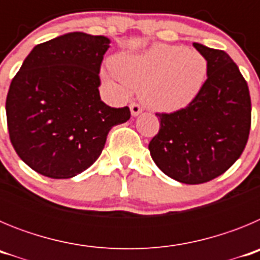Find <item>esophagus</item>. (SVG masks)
Instances as JSON below:
<instances>
[{
    "instance_id": "obj_1",
    "label": "esophagus",
    "mask_w": 260,
    "mask_h": 260,
    "mask_svg": "<svg viewBox=\"0 0 260 260\" xmlns=\"http://www.w3.org/2000/svg\"><path fill=\"white\" fill-rule=\"evenodd\" d=\"M130 112H132V116L137 117L138 114L142 113L141 105L137 104V103H132V104H130Z\"/></svg>"
}]
</instances>
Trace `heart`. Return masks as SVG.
<instances>
[{
    "instance_id": "b5f03b06",
    "label": "heart",
    "mask_w": 260,
    "mask_h": 260,
    "mask_svg": "<svg viewBox=\"0 0 260 260\" xmlns=\"http://www.w3.org/2000/svg\"><path fill=\"white\" fill-rule=\"evenodd\" d=\"M113 71H103L108 88L122 89V82L139 88L142 102L158 112H176L201 93L208 77L202 53L181 45L156 44L142 53H122L110 61Z\"/></svg>"
}]
</instances>
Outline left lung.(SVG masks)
<instances>
[{
	"label": "left lung",
	"mask_w": 260,
	"mask_h": 260,
	"mask_svg": "<svg viewBox=\"0 0 260 260\" xmlns=\"http://www.w3.org/2000/svg\"><path fill=\"white\" fill-rule=\"evenodd\" d=\"M208 77L194 102L173 113H156L160 130L148 144L161 172L178 182L198 185L226 172L249 139L251 100L240 69L224 50L199 43Z\"/></svg>",
	"instance_id": "left-lung-1"
}]
</instances>
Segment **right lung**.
Wrapping results in <instances>:
<instances>
[{"label": "right lung", "instance_id": "obj_1", "mask_svg": "<svg viewBox=\"0 0 260 260\" xmlns=\"http://www.w3.org/2000/svg\"><path fill=\"white\" fill-rule=\"evenodd\" d=\"M110 40L69 32L36 45L11 80L6 98L10 141L31 169L71 178L102 153L113 126L130 109L102 102L100 66Z\"/></svg>", "mask_w": 260, "mask_h": 260}]
</instances>
